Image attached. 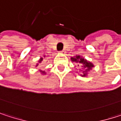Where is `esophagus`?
<instances>
[{"label": "esophagus", "instance_id": "34e87169", "mask_svg": "<svg viewBox=\"0 0 121 121\" xmlns=\"http://www.w3.org/2000/svg\"><path fill=\"white\" fill-rule=\"evenodd\" d=\"M60 52H61V53H65L66 52H65V50H61V51H60Z\"/></svg>", "mask_w": 121, "mask_h": 121}]
</instances>
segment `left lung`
<instances>
[{"mask_svg":"<svg viewBox=\"0 0 121 121\" xmlns=\"http://www.w3.org/2000/svg\"><path fill=\"white\" fill-rule=\"evenodd\" d=\"M71 60L73 61H76V62H78V63L83 64V67L87 69L85 70V72L84 71L83 75H82V76H86V71H89L91 68H92V67L94 66H93V64H92V63L87 61V60H84L83 58L81 57L80 56H77L76 58H73V57H71ZM78 66H79V65L78 64Z\"/></svg>","mask_w":121,"mask_h":121,"instance_id":"1","label":"left lung"}]
</instances>
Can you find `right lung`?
<instances>
[{"label":"right lung","instance_id":"obj_1","mask_svg":"<svg viewBox=\"0 0 121 121\" xmlns=\"http://www.w3.org/2000/svg\"><path fill=\"white\" fill-rule=\"evenodd\" d=\"M43 60V58H40V60H39V63H41ZM38 64H37L36 66H38ZM41 73H44V71H41Z\"/></svg>","mask_w":121,"mask_h":121}]
</instances>
